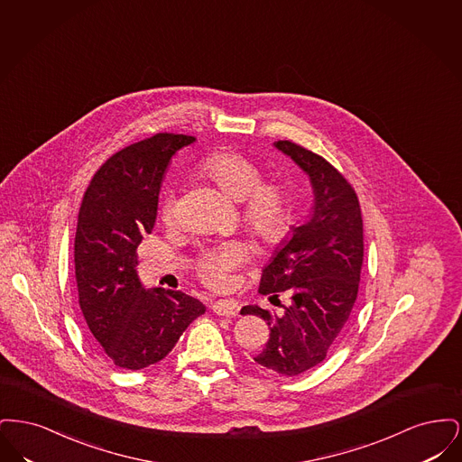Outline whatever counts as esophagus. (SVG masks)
I'll list each match as a JSON object with an SVG mask.
<instances>
[{
    "mask_svg": "<svg viewBox=\"0 0 462 462\" xmlns=\"http://www.w3.org/2000/svg\"><path fill=\"white\" fill-rule=\"evenodd\" d=\"M213 313L221 315V317H234L237 313V301L234 300H218L211 305Z\"/></svg>",
    "mask_w": 462,
    "mask_h": 462,
    "instance_id": "esophagus-1",
    "label": "esophagus"
}]
</instances>
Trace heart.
<instances>
[{
  "mask_svg": "<svg viewBox=\"0 0 462 462\" xmlns=\"http://www.w3.org/2000/svg\"><path fill=\"white\" fill-rule=\"evenodd\" d=\"M200 171L213 180L226 198L242 202V218L253 236L263 244H277L286 237L291 225L286 190L273 181H262V170L251 159L236 152H215L202 161ZM161 218L173 220L171 196L161 202ZM247 258L245 242H221L199 254L196 272L206 286L223 289L230 286L234 272Z\"/></svg>",
  "mask_w": 462,
  "mask_h": 462,
  "instance_id": "1",
  "label": "heart"
}]
</instances>
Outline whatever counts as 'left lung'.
Returning <instances> with one entry per match:
<instances>
[{"label": "left lung", "mask_w": 462, "mask_h": 462, "mask_svg": "<svg viewBox=\"0 0 462 462\" xmlns=\"http://www.w3.org/2000/svg\"><path fill=\"white\" fill-rule=\"evenodd\" d=\"M273 147L307 173L313 204L262 273L260 292L270 298L286 292L291 305H282V315L258 305L241 313L262 317L270 326L263 352L254 360L273 373L298 375L326 358L348 324L364 262V228L352 185L324 157L289 140Z\"/></svg>", "instance_id": "8db88e82"}]
</instances>
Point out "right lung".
<instances>
[{
	"label": "right lung",
	"instance_id": "1",
	"mask_svg": "<svg viewBox=\"0 0 462 462\" xmlns=\"http://www.w3.org/2000/svg\"><path fill=\"white\" fill-rule=\"evenodd\" d=\"M194 136L157 133L107 159L89 181L74 241L79 307L112 364L138 371L162 360L206 307L181 291L145 289L136 247L154 228L171 157Z\"/></svg>",
	"mask_w": 462,
	"mask_h": 462
}]
</instances>
